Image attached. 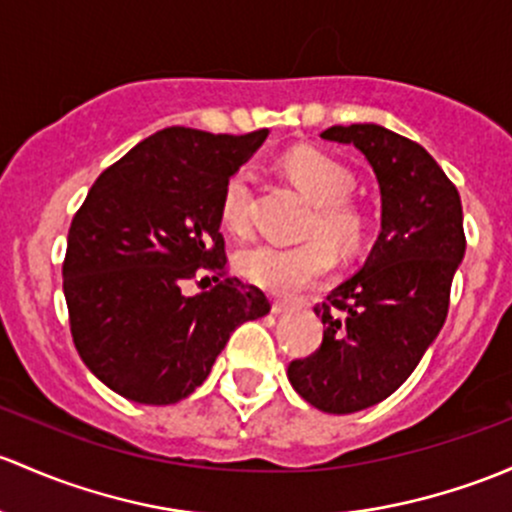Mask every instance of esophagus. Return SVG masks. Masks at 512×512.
<instances>
[{"mask_svg": "<svg viewBox=\"0 0 512 512\" xmlns=\"http://www.w3.org/2000/svg\"><path fill=\"white\" fill-rule=\"evenodd\" d=\"M294 301H287V299H277V301H272V314L274 316H284L287 314V311H292L294 309Z\"/></svg>", "mask_w": 512, "mask_h": 512, "instance_id": "1", "label": "esophagus"}]
</instances>
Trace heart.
<instances>
[{
    "label": "heart",
    "mask_w": 512,
    "mask_h": 512,
    "mask_svg": "<svg viewBox=\"0 0 512 512\" xmlns=\"http://www.w3.org/2000/svg\"><path fill=\"white\" fill-rule=\"evenodd\" d=\"M282 169L311 201L316 211L309 220V235H326L343 252L358 250L363 242L365 220L355 206L346 201L353 191V174L333 157L311 147H299L282 161ZM250 179L245 171L230 176L223 188L220 218L230 230L245 225ZM328 239V240H329ZM327 240V241H328ZM325 238H311L299 245H274L255 242L242 247L235 267L247 282L272 294H292L319 282L336 262V252Z\"/></svg>",
    "instance_id": "b5f03b06"
}]
</instances>
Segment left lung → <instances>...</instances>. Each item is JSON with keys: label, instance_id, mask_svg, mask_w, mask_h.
Here are the masks:
<instances>
[{"label": "left lung", "instance_id": "1", "mask_svg": "<svg viewBox=\"0 0 512 512\" xmlns=\"http://www.w3.org/2000/svg\"><path fill=\"white\" fill-rule=\"evenodd\" d=\"M321 139L353 144L368 159L380 235L363 267L314 309L324 341L287 378L316 410L353 414L390 397L439 336L466 252L464 213L456 186L412 139L373 122L328 127Z\"/></svg>", "mask_w": 512, "mask_h": 512}]
</instances>
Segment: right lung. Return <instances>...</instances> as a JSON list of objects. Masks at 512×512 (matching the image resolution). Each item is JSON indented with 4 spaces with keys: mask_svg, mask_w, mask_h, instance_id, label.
I'll list each match as a JSON object with an SVG mask.
<instances>
[{
    "mask_svg": "<svg viewBox=\"0 0 512 512\" xmlns=\"http://www.w3.org/2000/svg\"><path fill=\"white\" fill-rule=\"evenodd\" d=\"M270 129L166 127L98 176L68 230L63 294L90 373L139 405H174L211 373L230 333L270 314L252 284L220 279L188 297L198 270L228 265L220 201Z\"/></svg>",
    "mask_w": 512,
    "mask_h": 512,
    "instance_id": "1",
    "label": "right lung"
}]
</instances>
